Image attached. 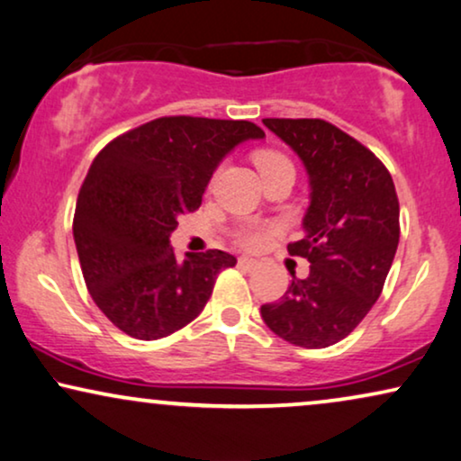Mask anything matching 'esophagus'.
<instances>
[{"instance_id":"1","label":"esophagus","mask_w":461,"mask_h":461,"mask_svg":"<svg viewBox=\"0 0 461 461\" xmlns=\"http://www.w3.org/2000/svg\"><path fill=\"white\" fill-rule=\"evenodd\" d=\"M238 263H240L242 267H249V269H253V267L259 266V261L253 259V257H240V259H238Z\"/></svg>"}]
</instances>
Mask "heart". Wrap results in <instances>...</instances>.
Here are the masks:
<instances>
[{"mask_svg": "<svg viewBox=\"0 0 461 461\" xmlns=\"http://www.w3.org/2000/svg\"><path fill=\"white\" fill-rule=\"evenodd\" d=\"M255 164L261 173H266V170H269V168H276V167H280V164H291V162H288V158H285L278 151H257ZM236 238L242 247L259 249L267 238V227L261 223H247L238 230Z\"/></svg>", "mask_w": 461, "mask_h": 461, "instance_id": "1", "label": "heart"}]
</instances>
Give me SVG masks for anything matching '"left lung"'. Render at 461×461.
Segmentation results:
<instances>
[{
  "label": "left lung",
  "mask_w": 461,
  "mask_h": 461,
  "mask_svg": "<svg viewBox=\"0 0 461 461\" xmlns=\"http://www.w3.org/2000/svg\"><path fill=\"white\" fill-rule=\"evenodd\" d=\"M302 158L310 176L305 236L288 253L310 261L293 272L280 302L261 305L276 335L302 348H329L363 322L382 294L401 225L394 181L375 153L324 120H263Z\"/></svg>",
  "instance_id": "left-lung-1"
}]
</instances>
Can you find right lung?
I'll return each mask as SVG.
<instances>
[{
    "label": "right lung",
    "instance_id": "1",
    "mask_svg": "<svg viewBox=\"0 0 461 461\" xmlns=\"http://www.w3.org/2000/svg\"><path fill=\"white\" fill-rule=\"evenodd\" d=\"M263 137L247 120L173 115L98 151L79 189L73 238L92 299L120 330L153 341L204 310L219 272L236 257L214 249L179 261L170 234L179 214L202 204L221 159Z\"/></svg>",
    "mask_w": 461,
    "mask_h": 461
}]
</instances>
